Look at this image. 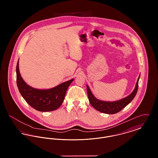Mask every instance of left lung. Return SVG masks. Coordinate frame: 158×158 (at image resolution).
Returning <instances> with one entry per match:
<instances>
[{
	"mask_svg": "<svg viewBox=\"0 0 158 158\" xmlns=\"http://www.w3.org/2000/svg\"><path fill=\"white\" fill-rule=\"evenodd\" d=\"M139 77L140 76L136 83L135 89L133 91V92L126 98H123L121 100L115 102H105L98 100V99H97L93 95L89 88L88 87V86H87L86 88L88 97L90 104L95 109L101 113L113 114L120 112L121 110H123L126 106H127L135 97L138 89Z\"/></svg>",
	"mask_w": 158,
	"mask_h": 158,
	"instance_id": "left-lung-1",
	"label": "left lung"
}]
</instances>
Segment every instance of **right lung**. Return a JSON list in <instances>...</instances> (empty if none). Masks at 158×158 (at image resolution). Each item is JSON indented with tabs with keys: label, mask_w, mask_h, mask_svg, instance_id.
Returning <instances> with one entry per match:
<instances>
[{
	"label": "right lung",
	"mask_w": 158,
	"mask_h": 158,
	"mask_svg": "<svg viewBox=\"0 0 158 158\" xmlns=\"http://www.w3.org/2000/svg\"><path fill=\"white\" fill-rule=\"evenodd\" d=\"M73 81L71 79L49 89H35L23 81L19 73V61L17 63L16 83L19 91L26 102L39 111H52L59 108L63 102L69 86Z\"/></svg>",
	"instance_id": "right-lung-1"
}]
</instances>
